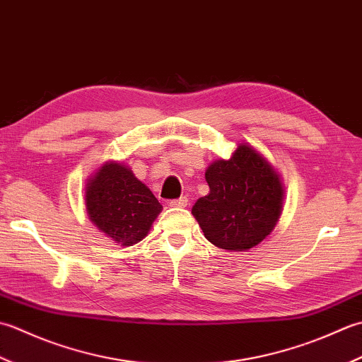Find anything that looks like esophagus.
<instances>
[{
  "instance_id": "obj_1",
  "label": "esophagus",
  "mask_w": 362,
  "mask_h": 362,
  "mask_svg": "<svg viewBox=\"0 0 362 362\" xmlns=\"http://www.w3.org/2000/svg\"><path fill=\"white\" fill-rule=\"evenodd\" d=\"M187 203H189L187 197H180V198H176V200H172L170 206H173V208H186Z\"/></svg>"
}]
</instances>
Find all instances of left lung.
<instances>
[{
    "label": "left lung",
    "instance_id": "8db88e82",
    "mask_svg": "<svg viewBox=\"0 0 362 362\" xmlns=\"http://www.w3.org/2000/svg\"><path fill=\"white\" fill-rule=\"evenodd\" d=\"M209 194L192 214L204 238L228 252H247L274 231L283 211L284 189L253 146L240 144L230 159L214 160L204 173Z\"/></svg>",
    "mask_w": 362,
    "mask_h": 362
}]
</instances>
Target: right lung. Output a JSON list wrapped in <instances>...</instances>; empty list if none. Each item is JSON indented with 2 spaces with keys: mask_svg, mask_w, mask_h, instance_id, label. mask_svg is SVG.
<instances>
[{
  "mask_svg": "<svg viewBox=\"0 0 362 362\" xmlns=\"http://www.w3.org/2000/svg\"><path fill=\"white\" fill-rule=\"evenodd\" d=\"M86 209L100 231L129 247L148 234L162 204L129 167L107 160L86 184Z\"/></svg>",
  "mask_w": 362,
  "mask_h": 362,
  "instance_id": "right-lung-1",
  "label": "right lung"
}]
</instances>
